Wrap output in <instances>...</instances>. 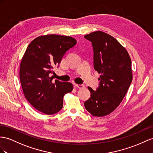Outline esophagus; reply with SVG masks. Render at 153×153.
<instances>
[{"instance_id": "34e87169", "label": "esophagus", "mask_w": 153, "mask_h": 153, "mask_svg": "<svg viewBox=\"0 0 153 153\" xmlns=\"http://www.w3.org/2000/svg\"><path fill=\"white\" fill-rule=\"evenodd\" d=\"M75 86L76 87H77V88H83L85 86H84V85H83V84H81V85H79V84H75Z\"/></svg>"}]
</instances>
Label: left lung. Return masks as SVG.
<instances>
[{
  "label": "left lung",
  "instance_id": "left-lung-1",
  "mask_svg": "<svg viewBox=\"0 0 153 153\" xmlns=\"http://www.w3.org/2000/svg\"><path fill=\"white\" fill-rule=\"evenodd\" d=\"M92 42L94 68L101 75L96 91L88 87L91 97L84 103L92 116L111 114L119 106L132 80L131 60L127 51L115 38L101 31L85 36Z\"/></svg>",
  "mask_w": 153,
  "mask_h": 153
}]
</instances>
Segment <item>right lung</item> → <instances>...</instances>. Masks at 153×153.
<instances>
[{
  "label": "right lung",
  "mask_w": 153,
  "mask_h": 153,
  "mask_svg": "<svg viewBox=\"0 0 153 153\" xmlns=\"http://www.w3.org/2000/svg\"><path fill=\"white\" fill-rule=\"evenodd\" d=\"M75 39L58 35L36 38L26 48L20 66V81L25 96L37 110L46 114L58 112L63 106V97L72 92L69 82L53 81V68L65 53L76 45Z\"/></svg>",
  "instance_id": "add662e5"
}]
</instances>
